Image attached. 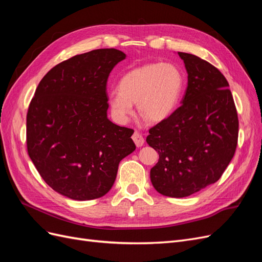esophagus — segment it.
<instances>
[{
	"label": "esophagus",
	"instance_id": "esophagus-1",
	"mask_svg": "<svg viewBox=\"0 0 262 262\" xmlns=\"http://www.w3.org/2000/svg\"><path fill=\"white\" fill-rule=\"evenodd\" d=\"M132 140L134 141V143H136V145H137L138 147H140V146H142V145L144 144V138H143V136H142V134L139 133L138 131H136V132L133 133Z\"/></svg>",
	"mask_w": 262,
	"mask_h": 262
}]
</instances>
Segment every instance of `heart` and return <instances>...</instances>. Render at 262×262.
Here are the masks:
<instances>
[{
  "label": "heart",
  "instance_id": "obj_1",
  "mask_svg": "<svg viewBox=\"0 0 262 262\" xmlns=\"http://www.w3.org/2000/svg\"><path fill=\"white\" fill-rule=\"evenodd\" d=\"M184 85V75L173 63H147L121 76L117 90L108 96L110 113L118 123L126 124L137 104L146 121L162 122L178 107Z\"/></svg>",
  "mask_w": 262,
  "mask_h": 262
}]
</instances>
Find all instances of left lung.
<instances>
[{
    "mask_svg": "<svg viewBox=\"0 0 262 262\" xmlns=\"http://www.w3.org/2000/svg\"><path fill=\"white\" fill-rule=\"evenodd\" d=\"M178 54L188 74L181 106L146 138L160 155L150 181L157 192L171 198L189 196L216 182L238 139V118L224 75L196 55Z\"/></svg>",
    "mask_w": 262,
    "mask_h": 262,
    "instance_id": "8db88e82",
    "label": "left lung"
}]
</instances>
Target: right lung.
Instances as JSON below:
<instances>
[{
  "label": "right lung",
  "instance_id": "add662e5",
  "mask_svg": "<svg viewBox=\"0 0 262 262\" xmlns=\"http://www.w3.org/2000/svg\"><path fill=\"white\" fill-rule=\"evenodd\" d=\"M126 55L97 49L52 68L39 83L27 113V149L42 179L72 200L105 195L122 158L136 149L132 129L107 117L106 85Z\"/></svg>",
  "mask_w": 262,
  "mask_h": 262
}]
</instances>
